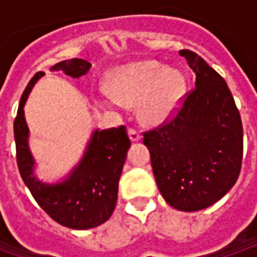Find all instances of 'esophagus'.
<instances>
[{"label": "esophagus", "instance_id": "34e87169", "mask_svg": "<svg viewBox=\"0 0 257 257\" xmlns=\"http://www.w3.org/2000/svg\"><path fill=\"white\" fill-rule=\"evenodd\" d=\"M128 137H130V140H132L133 143L142 140V136H140V133H139V132H136L134 128H130V130H128Z\"/></svg>", "mask_w": 257, "mask_h": 257}]
</instances>
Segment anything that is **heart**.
<instances>
[{"label": "heart", "instance_id": "heart-1", "mask_svg": "<svg viewBox=\"0 0 257 257\" xmlns=\"http://www.w3.org/2000/svg\"><path fill=\"white\" fill-rule=\"evenodd\" d=\"M105 87L120 104L139 103V117L144 124L160 125L179 110L186 93V78L176 68L147 60L113 70ZM114 100L110 104H114Z\"/></svg>", "mask_w": 257, "mask_h": 257}]
</instances>
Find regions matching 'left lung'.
<instances>
[{"mask_svg":"<svg viewBox=\"0 0 257 257\" xmlns=\"http://www.w3.org/2000/svg\"><path fill=\"white\" fill-rule=\"evenodd\" d=\"M194 74V90L180 111L160 128L144 133L157 187L182 212H197L220 200L242 167L243 127L233 95L202 57L182 50Z\"/></svg>","mask_w":257,"mask_h":257,"instance_id":"left-lung-1","label":"left lung"}]
</instances>
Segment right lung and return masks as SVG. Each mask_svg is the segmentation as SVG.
<instances>
[{"instance_id": "add662e5", "label": "right lung", "mask_w": 257, "mask_h": 257, "mask_svg": "<svg viewBox=\"0 0 257 257\" xmlns=\"http://www.w3.org/2000/svg\"><path fill=\"white\" fill-rule=\"evenodd\" d=\"M91 64L87 60L71 58L57 63L50 70L80 78L88 73ZM38 71L25 87L14 121L17 163L25 186L35 202L51 219L61 226L85 230L110 219L115 209L118 180L123 172L130 140L125 127L95 128L80 162L60 182H43L35 174V159L30 150V128L25 121L24 105L37 81L44 77Z\"/></svg>"}]
</instances>
